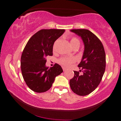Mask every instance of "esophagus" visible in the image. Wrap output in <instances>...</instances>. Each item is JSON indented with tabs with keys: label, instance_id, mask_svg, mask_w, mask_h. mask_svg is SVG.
Wrapping results in <instances>:
<instances>
[{
	"label": "esophagus",
	"instance_id": "obj_1",
	"mask_svg": "<svg viewBox=\"0 0 121 121\" xmlns=\"http://www.w3.org/2000/svg\"><path fill=\"white\" fill-rule=\"evenodd\" d=\"M63 71H65L66 70V69H65V68L63 67Z\"/></svg>",
	"mask_w": 121,
	"mask_h": 121
}]
</instances>
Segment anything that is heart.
Masks as SVG:
<instances>
[{
	"mask_svg": "<svg viewBox=\"0 0 121 121\" xmlns=\"http://www.w3.org/2000/svg\"><path fill=\"white\" fill-rule=\"evenodd\" d=\"M70 44L73 48V46H76V45L80 46V40L75 37L71 38L70 40ZM55 45H54L53 49H55ZM75 62V58L73 57H63L60 58L58 60L59 63L64 67H68Z\"/></svg>",
	"mask_w": 121,
	"mask_h": 121,
	"instance_id": "obj_1",
	"label": "heart"
}]
</instances>
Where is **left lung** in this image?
<instances>
[{"label": "left lung", "mask_w": 121, "mask_h": 121, "mask_svg": "<svg viewBox=\"0 0 121 121\" xmlns=\"http://www.w3.org/2000/svg\"><path fill=\"white\" fill-rule=\"evenodd\" d=\"M70 31L81 37L85 50L78 65L81 70L73 71L74 76L70 80V86L75 94L87 95L95 90L102 79L106 66L105 52L100 40L91 31L85 29Z\"/></svg>", "instance_id": "1"}]
</instances>
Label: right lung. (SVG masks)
<instances>
[{"label": "right lung", "mask_w": 121, "mask_h": 121, "mask_svg": "<svg viewBox=\"0 0 121 121\" xmlns=\"http://www.w3.org/2000/svg\"><path fill=\"white\" fill-rule=\"evenodd\" d=\"M64 29H41L33 35L23 51L21 58L22 74L26 83L34 92L43 93L51 87L55 78L63 72L56 63L48 69L46 57L53 55L54 43Z\"/></svg>", "instance_id": "right-lung-1"}]
</instances>
